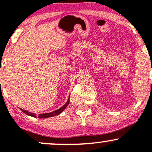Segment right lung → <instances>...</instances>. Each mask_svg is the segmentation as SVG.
I'll return each instance as SVG.
<instances>
[{
  "mask_svg": "<svg viewBox=\"0 0 152 152\" xmlns=\"http://www.w3.org/2000/svg\"><path fill=\"white\" fill-rule=\"evenodd\" d=\"M69 101H70V96H69V99H68L67 102H66V104H64V105L62 106V107H61L60 109L56 110V111H52V112H50V113H45V114H38V115H36V114H34V113L29 112V111H26V110H24V109H20L23 112L25 113L26 114L28 115V116H33V117H36V118L38 117V118H44L52 117V116H56V115L60 114L61 113L63 112V111H64V110L65 109L66 107H67L68 105H69Z\"/></svg>",
  "mask_w": 152,
  "mask_h": 152,
  "instance_id": "obj_1",
  "label": "right lung"
}]
</instances>
